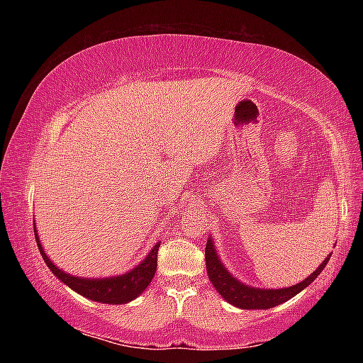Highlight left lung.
Wrapping results in <instances>:
<instances>
[{
    "label": "left lung",
    "mask_w": 363,
    "mask_h": 363,
    "mask_svg": "<svg viewBox=\"0 0 363 363\" xmlns=\"http://www.w3.org/2000/svg\"><path fill=\"white\" fill-rule=\"evenodd\" d=\"M329 259L330 254L321 262L320 267L315 269V272H312V274H309L304 281H301L295 285H290V287L284 289H260L252 287V285H246L229 272L226 265L221 262V257L217 251V245H215L212 235H209L206 243V268L215 290H217L221 298H225V301H228L229 304L245 311L272 309V307H276L285 303V301L291 299L317 279L318 274L323 272V268L328 265Z\"/></svg>",
    "instance_id": "8db88e82"
}]
</instances>
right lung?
I'll use <instances>...</instances> for the list:
<instances>
[{
  "mask_svg": "<svg viewBox=\"0 0 363 363\" xmlns=\"http://www.w3.org/2000/svg\"><path fill=\"white\" fill-rule=\"evenodd\" d=\"M34 233H35L38 250H40L45 264L48 265L52 274L56 276L60 282L65 284L67 287H70L73 291L79 293V295L84 298L96 301V303H103V304L130 303V301L142 295L145 289L151 284L154 273H156L157 251H159L160 242L154 245L150 250V252L146 254V257L138 262L134 268H130L129 272H125L123 274L106 276V277H82V276H74L64 272L62 268H59L48 256H46L43 245L40 242V237L37 234L35 221H34Z\"/></svg>",
  "mask_w": 363,
  "mask_h": 363,
  "instance_id": "add662e5",
  "label": "right lung"
}]
</instances>
